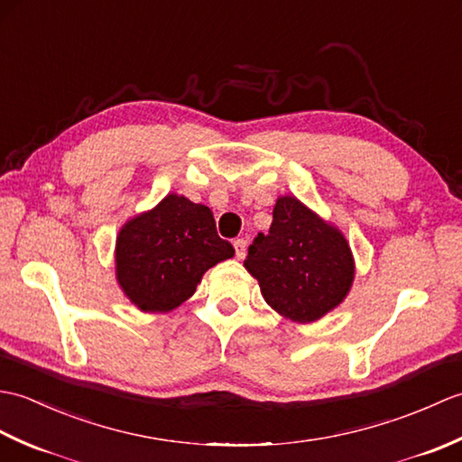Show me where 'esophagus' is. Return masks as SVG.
Returning <instances> with one entry per match:
<instances>
[{"label":"esophagus","instance_id":"obj_1","mask_svg":"<svg viewBox=\"0 0 462 462\" xmlns=\"http://www.w3.org/2000/svg\"><path fill=\"white\" fill-rule=\"evenodd\" d=\"M246 240H244V238H236V240H234V250H236V258L238 260H242L244 256H246Z\"/></svg>","mask_w":462,"mask_h":462}]
</instances>
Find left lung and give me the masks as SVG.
Segmentation results:
<instances>
[{
  "label": "left lung",
  "instance_id": "obj_1",
  "mask_svg": "<svg viewBox=\"0 0 462 462\" xmlns=\"http://www.w3.org/2000/svg\"><path fill=\"white\" fill-rule=\"evenodd\" d=\"M244 266L260 282L263 300L300 323L339 306L356 272L343 234L293 196L278 199L270 232L254 238Z\"/></svg>",
  "mask_w": 462,
  "mask_h": 462
}]
</instances>
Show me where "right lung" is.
<instances>
[{"mask_svg": "<svg viewBox=\"0 0 462 462\" xmlns=\"http://www.w3.org/2000/svg\"><path fill=\"white\" fill-rule=\"evenodd\" d=\"M208 206L169 194L126 222L116 238V280L143 311H169L189 300L202 273L232 258Z\"/></svg>", "mask_w": 462, "mask_h": 462, "instance_id": "1", "label": "right lung"}]
</instances>
